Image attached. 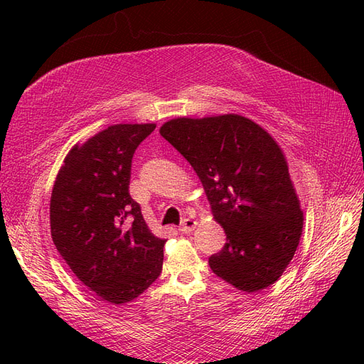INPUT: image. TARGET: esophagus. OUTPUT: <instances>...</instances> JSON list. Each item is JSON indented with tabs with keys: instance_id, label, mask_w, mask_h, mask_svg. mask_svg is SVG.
I'll return each instance as SVG.
<instances>
[{
	"instance_id": "esophagus-1",
	"label": "esophagus",
	"mask_w": 364,
	"mask_h": 364,
	"mask_svg": "<svg viewBox=\"0 0 364 364\" xmlns=\"http://www.w3.org/2000/svg\"><path fill=\"white\" fill-rule=\"evenodd\" d=\"M196 225H197L196 220L185 218L183 222L181 223V226H179V230H181V232H183V234H191L193 230H194V228H196Z\"/></svg>"
}]
</instances>
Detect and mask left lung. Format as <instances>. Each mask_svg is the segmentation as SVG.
<instances>
[{
  "label": "left lung",
  "mask_w": 364,
  "mask_h": 364,
  "mask_svg": "<svg viewBox=\"0 0 364 364\" xmlns=\"http://www.w3.org/2000/svg\"><path fill=\"white\" fill-rule=\"evenodd\" d=\"M159 132L191 164L225 229L211 270L247 293L278 281L299 245L304 214L277 141L234 114L176 118Z\"/></svg>",
  "instance_id": "obj_1"
}]
</instances>
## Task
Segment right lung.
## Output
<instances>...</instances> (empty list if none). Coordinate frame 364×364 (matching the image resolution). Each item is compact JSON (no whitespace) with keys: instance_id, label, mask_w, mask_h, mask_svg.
I'll use <instances>...</instances> for the list:
<instances>
[{"instance_id":"1","label":"right lung","mask_w":364,"mask_h":364,"mask_svg":"<svg viewBox=\"0 0 364 364\" xmlns=\"http://www.w3.org/2000/svg\"><path fill=\"white\" fill-rule=\"evenodd\" d=\"M156 124H115L63 161L50 203L51 238L102 301H134L162 272L164 245L130 197L132 158Z\"/></svg>"}]
</instances>
